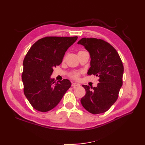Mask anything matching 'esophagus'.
<instances>
[{
    "label": "esophagus",
    "mask_w": 145,
    "mask_h": 145,
    "mask_svg": "<svg viewBox=\"0 0 145 145\" xmlns=\"http://www.w3.org/2000/svg\"><path fill=\"white\" fill-rule=\"evenodd\" d=\"M78 86H80V84H76V83H72V87L73 88L78 87Z\"/></svg>",
    "instance_id": "1"
}]
</instances>
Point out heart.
I'll list each match as a JSON object with an SVG mask.
<instances>
[{
  "instance_id": "b5f03b06",
  "label": "heart",
  "mask_w": 145,
  "mask_h": 145,
  "mask_svg": "<svg viewBox=\"0 0 145 145\" xmlns=\"http://www.w3.org/2000/svg\"><path fill=\"white\" fill-rule=\"evenodd\" d=\"M80 52H81V51H80ZM80 74V73L79 72H72L71 73H70L69 76H70L71 78H72V79L77 80L78 78V77H79Z\"/></svg>"
}]
</instances>
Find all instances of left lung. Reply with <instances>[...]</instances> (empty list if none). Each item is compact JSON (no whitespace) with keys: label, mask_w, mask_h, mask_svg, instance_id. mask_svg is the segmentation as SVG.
Instances as JSON below:
<instances>
[{"label":"left lung","mask_w":145,"mask_h":145,"mask_svg":"<svg viewBox=\"0 0 145 145\" xmlns=\"http://www.w3.org/2000/svg\"><path fill=\"white\" fill-rule=\"evenodd\" d=\"M78 44L84 45L90 55L91 67L88 75L99 77L97 87L82 85L86 93L81 103L92 114L106 112L118 99L123 85L122 61L115 48L102 39L82 38Z\"/></svg>","instance_id":"1"}]
</instances>
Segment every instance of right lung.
I'll list each match as a JSON object with an SVG mask.
<instances>
[{"instance_id": "right-lung-1", "label": "right lung", "mask_w": 145, "mask_h": 145, "mask_svg": "<svg viewBox=\"0 0 145 145\" xmlns=\"http://www.w3.org/2000/svg\"><path fill=\"white\" fill-rule=\"evenodd\" d=\"M77 39V36L45 37L37 41L27 53L22 73L24 93L36 110L46 112L53 109L71 87L69 80L55 82L50 76Z\"/></svg>"}]
</instances>
